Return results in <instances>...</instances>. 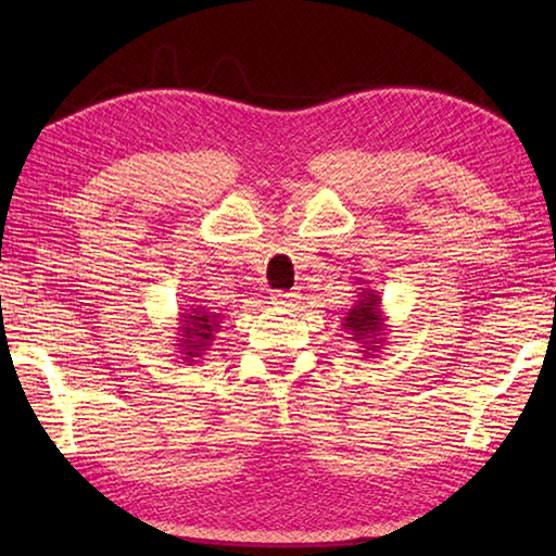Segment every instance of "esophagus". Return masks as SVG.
Here are the masks:
<instances>
[{"label":"esophagus","mask_w":556,"mask_h":556,"mask_svg":"<svg viewBox=\"0 0 556 556\" xmlns=\"http://www.w3.org/2000/svg\"><path fill=\"white\" fill-rule=\"evenodd\" d=\"M271 305H279V308H289V305L299 303V293L296 291H277L269 296Z\"/></svg>","instance_id":"obj_1"}]
</instances>
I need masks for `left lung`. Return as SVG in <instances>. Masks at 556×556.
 <instances>
[{"instance_id":"obj_1","label":"left lung","mask_w":556,"mask_h":556,"mask_svg":"<svg viewBox=\"0 0 556 556\" xmlns=\"http://www.w3.org/2000/svg\"><path fill=\"white\" fill-rule=\"evenodd\" d=\"M368 285V281H363ZM384 313H382V299L377 296L375 289H361L356 303L351 305L349 313L341 320V327L351 334L349 339L358 341L361 353L365 358H372L380 346L384 344Z\"/></svg>"}]
</instances>
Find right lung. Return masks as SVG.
Returning a JSON list of instances; mask_svg holds the SVG:
<instances>
[{"mask_svg":"<svg viewBox=\"0 0 556 556\" xmlns=\"http://www.w3.org/2000/svg\"><path fill=\"white\" fill-rule=\"evenodd\" d=\"M179 332H176V349L181 353V361H186L188 365H193L195 358H203V353L207 351V346H212L217 332H219V315L210 313V308H205L203 301L195 299V303L188 305V308H181L179 317Z\"/></svg>","mask_w":556,"mask_h":556,"instance_id":"add662e5","label":"right lung"}]
</instances>
